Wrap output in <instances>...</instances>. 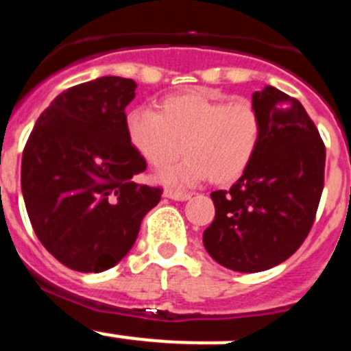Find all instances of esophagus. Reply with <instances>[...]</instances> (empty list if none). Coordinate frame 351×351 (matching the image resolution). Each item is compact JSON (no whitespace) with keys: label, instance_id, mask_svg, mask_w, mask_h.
Instances as JSON below:
<instances>
[{"label":"esophagus","instance_id":"obj_1","mask_svg":"<svg viewBox=\"0 0 351 351\" xmlns=\"http://www.w3.org/2000/svg\"><path fill=\"white\" fill-rule=\"evenodd\" d=\"M165 197H168V199H171V200H189L190 193L183 192V190H178V189H166Z\"/></svg>","mask_w":351,"mask_h":351}]
</instances>
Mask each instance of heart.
Here are the masks:
<instances>
[{"label": "heart", "instance_id": "obj_1", "mask_svg": "<svg viewBox=\"0 0 351 351\" xmlns=\"http://www.w3.org/2000/svg\"><path fill=\"white\" fill-rule=\"evenodd\" d=\"M261 114L248 99L226 101L209 90L171 94L159 101L158 113L132 110L125 132L135 151L151 166L186 158L159 171L173 185H193L209 176L216 185L240 178L261 142Z\"/></svg>", "mask_w": 351, "mask_h": 351}]
</instances>
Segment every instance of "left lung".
<instances>
[{
  "instance_id": "1",
  "label": "left lung",
  "mask_w": 351,
  "mask_h": 351,
  "mask_svg": "<svg viewBox=\"0 0 351 351\" xmlns=\"http://www.w3.org/2000/svg\"><path fill=\"white\" fill-rule=\"evenodd\" d=\"M252 103L262 125L257 152L230 190L210 193L216 216L204 231L210 257L238 273L291 257L314 224L324 189V142L300 101L267 85Z\"/></svg>"
}]
</instances>
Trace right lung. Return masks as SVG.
<instances>
[{
  "label": "right lung",
  "instance_id": "right-lung-1",
  "mask_svg": "<svg viewBox=\"0 0 351 351\" xmlns=\"http://www.w3.org/2000/svg\"><path fill=\"white\" fill-rule=\"evenodd\" d=\"M132 78L101 77L70 87L40 113L22 156L30 224L54 258L103 273L130 252L162 190L142 185L145 159L125 132Z\"/></svg>",
  "mask_w": 351,
  "mask_h": 351
}]
</instances>
